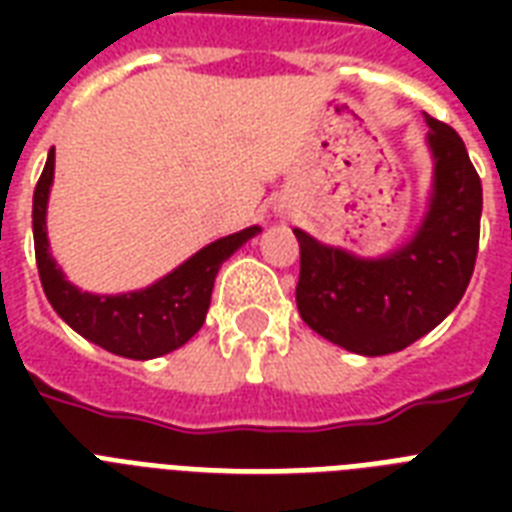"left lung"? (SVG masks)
I'll list each match as a JSON object with an SVG mask.
<instances>
[{"instance_id":"8db88e82","label":"left lung","mask_w":512,"mask_h":512,"mask_svg":"<svg viewBox=\"0 0 512 512\" xmlns=\"http://www.w3.org/2000/svg\"><path fill=\"white\" fill-rule=\"evenodd\" d=\"M433 193L420 228L382 257H356L295 228L297 311L313 332L361 356L396 353L438 327L465 295L481 233V177L468 148L425 114Z\"/></svg>"}]
</instances>
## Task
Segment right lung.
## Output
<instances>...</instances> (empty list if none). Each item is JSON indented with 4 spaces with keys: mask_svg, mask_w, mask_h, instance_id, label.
I'll use <instances>...</instances> for the list:
<instances>
[{
    "mask_svg": "<svg viewBox=\"0 0 512 512\" xmlns=\"http://www.w3.org/2000/svg\"><path fill=\"white\" fill-rule=\"evenodd\" d=\"M55 148L47 156L42 177L34 191V252L44 295L60 319L84 340L116 356L146 358L172 353L191 340L207 319L212 287L220 265L260 233L257 225L217 239L188 257L183 265L154 281L151 287L124 295H92L74 287L50 255L47 241V199H50Z\"/></svg>",
    "mask_w": 512,
    "mask_h": 512,
    "instance_id": "1",
    "label": "right lung"
}]
</instances>
